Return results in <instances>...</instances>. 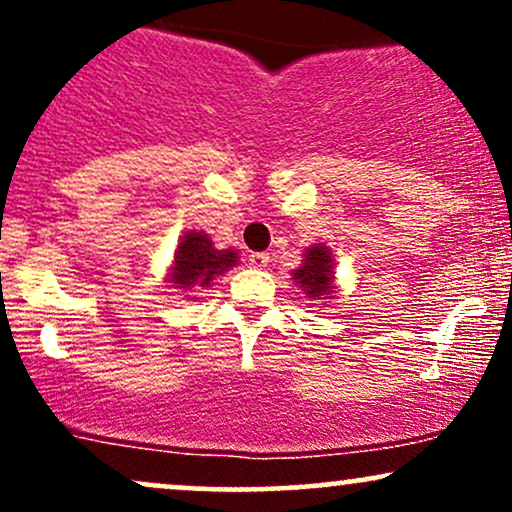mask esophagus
Here are the masks:
<instances>
[{"mask_svg":"<svg viewBox=\"0 0 512 512\" xmlns=\"http://www.w3.org/2000/svg\"><path fill=\"white\" fill-rule=\"evenodd\" d=\"M250 267L255 269H264L269 264V252H252V255L248 257Z\"/></svg>","mask_w":512,"mask_h":512,"instance_id":"esophagus-1","label":"esophagus"}]
</instances>
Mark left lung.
I'll return each mask as SVG.
<instances>
[{"mask_svg":"<svg viewBox=\"0 0 512 512\" xmlns=\"http://www.w3.org/2000/svg\"><path fill=\"white\" fill-rule=\"evenodd\" d=\"M332 255L325 245H315L305 252V262L293 272V279L308 291L310 298L327 296L332 291Z\"/></svg>","mask_w":512,"mask_h":512,"instance_id":"obj_1","label":"left lung"}]
</instances>
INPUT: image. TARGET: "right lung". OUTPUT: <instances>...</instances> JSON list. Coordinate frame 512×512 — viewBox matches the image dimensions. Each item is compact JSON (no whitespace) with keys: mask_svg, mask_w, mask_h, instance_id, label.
Returning <instances> with one entry per match:
<instances>
[{"mask_svg":"<svg viewBox=\"0 0 512 512\" xmlns=\"http://www.w3.org/2000/svg\"><path fill=\"white\" fill-rule=\"evenodd\" d=\"M236 262V252L216 250L207 233L187 231V236L180 238L178 243L173 279L170 281L178 284V289H204L216 274L226 272Z\"/></svg>","mask_w":512,"mask_h":512,"instance_id":"obj_1","label":"right lung"}]
</instances>
